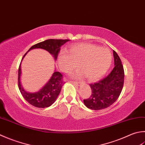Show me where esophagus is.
Segmentation results:
<instances>
[{"label": "esophagus", "instance_id": "obj_1", "mask_svg": "<svg viewBox=\"0 0 145 145\" xmlns=\"http://www.w3.org/2000/svg\"><path fill=\"white\" fill-rule=\"evenodd\" d=\"M73 82V84H74V85H75V86H80V82Z\"/></svg>", "mask_w": 145, "mask_h": 145}]
</instances>
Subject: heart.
<instances>
[{
	"instance_id": "obj_1",
	"label": "heart",
	"mask_w": 145,
	"mask_h": 145,
	"mask_svg": "<svg viewBox=\"0 0 145 145\" xmlns=\"http://www.w3.org/2000/svg\"><path fill=\"white\" fill-rule=\"evenodd\" d=\"M112 55L110 50L90 43H79L71 46L67 52L59 54L57 63L64 73H69L79 64L82 70L73 73L75 77L86 75L89 80H95L103 76L111 65Z\"/></svg>"
}]
</instances>
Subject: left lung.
Listing matches in <instances>:
<instances>
[{"label":"left lung","mask_w":145,"mask_h":145,"mask_svg":"<svg viewBox=\"0 0 145 145\" xmlns=\"http://www.w3.org/2000/svg\"><path fill=\"white\" fill-rule=\"evenodd\" d=\"M114 67L106 77L90 84L92 94L84 103L92 110H101L114 103L120 95L124 85V72L120 56L113 51Z\"/></svg>","instance_id":"left-lung-1"}]
</instances>
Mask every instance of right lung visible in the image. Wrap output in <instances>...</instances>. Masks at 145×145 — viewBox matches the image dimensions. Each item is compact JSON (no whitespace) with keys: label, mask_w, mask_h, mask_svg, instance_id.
<instances>
[{"label":"right lung","mask_w":145,"mask_h":145,"mask_svg":"<svg viewBox=\"0 0 145 145\" xmlns=\"http://www.w3.org/2000/svg\"><path fill=\"white\" fill-rule=\"evenodd\" d=\"M69 41V39H50L37 43L31 46L25 53L23 58H22L21 62L27 52H29L31 50L36 48H41L46 50L53 55L55 60H56L58 53L60 51V47ZM21 62L18 70V87L25 100L32 106L39 108H45L52 106L57 99L60 93L61 87L65 83L62 80L63 76L61 73L55 71L50 80L38 92L30 93L25 91L21 85Z\"/></svg>","instance_id":"add662e5"}]
</instances>
